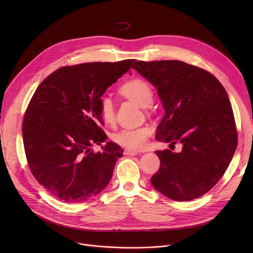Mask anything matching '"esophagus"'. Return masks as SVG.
<instances>
[{"instance_id": "1", "label": "esophagus", "mask_w": 253, "mask_h": 253, "mask_svg": "<svg viewBox=\"0 0 253 253\" xmlns=\"http://www.w3.org/2000/svg\"><path fill=\"white\" fill-rule=\"evenodd\" d=\"M138 152L135 150H125V155L127 156H136Z\"/></svg>"}]
</instances>
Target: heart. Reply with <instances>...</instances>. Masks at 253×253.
Wrapping results in <instances>:
<instances>
[{
    "instance_id": "obj_1",
    "label": "heart",
    "mask_w": 253,
    "mask_h": 253,
    "mask_svg": "<svg viewBox=\"0 0 253 253\" xmlns=\"http://www.w3.org/2000/svg\"><path fill=\"white\" fill-rule=\"evenodd\" d=\"M123 96L138 104L141 108H147L153 101L154 94L151 86L140 79H133L124 83L119 88ZM99 114L102 121L111 125L115 121V109L113 100L109 96H102L99 100ZM153 133V128L149 125L139 127L124 128L113 134V140L128 150H140L148 142Z\"/></svg>"
}]
</instances>
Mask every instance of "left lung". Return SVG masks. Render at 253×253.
I'll list each match as a JSON object with an SVG mask.
<instances>
[{
    "instance_id": "8db88e82",
    "label": "left lung",
    "mask_w": 253,
    "mask_h": 253,
    "mask_svg": "<svg viewBox=\"0 0 253 253\" xmlns=\"http://www.w3.org/2000/svg\"><path fill=\"white\" fill-rule=\"evenodd\" d=\"M132 69L157 89L165 115L156 139L180 143L179 153L156 151L153 187L175 201H191L214 187L237 148L228 93L210 73L178 60L136 61Z\"/></svg>"
}]
</instances>
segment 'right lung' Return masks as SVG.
I'll return each mask as SVG.
<instances>
[{
    "mask_svg": "<svg viewBox=\"0 0 253 253\" xmlns=\"http://www.w3.org/2000/svg\"><path fill=\"white\" fill-rule=\"evenodd\" d=\"M133 59L63 66L37 88L22 124L24 151L38 182L68 203L87 201L109 184L123 150L100 128L99 100Z\"/></svg>",
    "mask_w": 253,
    "mask_h": 253,
    "instance_id": "obj_1",
    "label": "right lung"
}]
</instances>
